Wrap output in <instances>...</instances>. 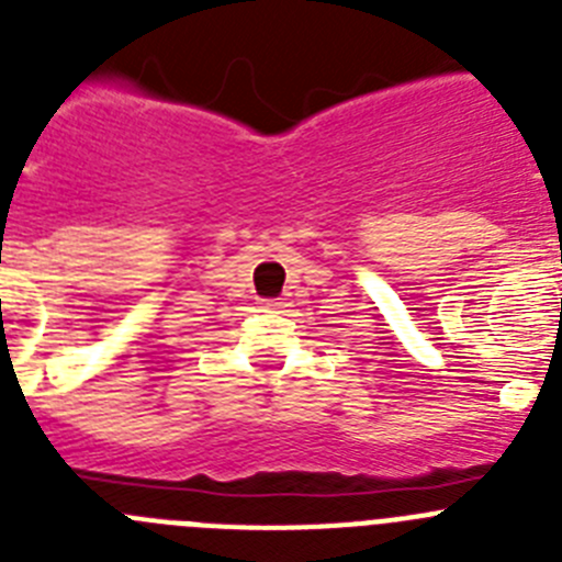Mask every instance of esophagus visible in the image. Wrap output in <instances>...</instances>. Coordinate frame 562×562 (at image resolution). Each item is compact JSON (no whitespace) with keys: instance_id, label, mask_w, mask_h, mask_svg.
<instances>
[{"instance_id":"obj_1","label":"esophagus","mask_w":562,"mask_h":562,"mask_svg":"<svg viewBox=\"0 0 562 562\" xmlns=\"http://www.w3.org/2000/svg\"><path fill=\"white\" fill-rule=\"evenodd\" d=\"M265 312H290V304H286L284 297H276V301H267Z\"/></svg>"}]
</instances>
